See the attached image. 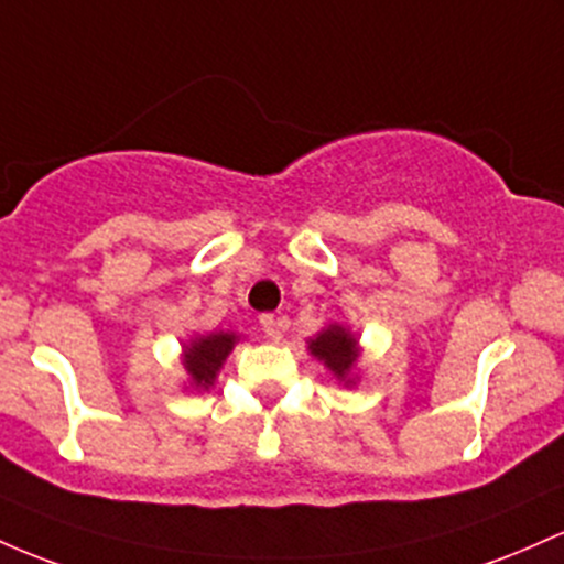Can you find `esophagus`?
Returning <instances> with one entry per match:
<instances>
[{"label":"esophagus","mask_w":564,"mask_h":564,"mask_svg":"<svg viewBox=\"0 0 564 564\" xmlns=\"http://www.w3.org/2000/svg\"><path fill=\"white\" fill-rule=\"evenodd\" d=\"M258 322H261V330L265 333V338H269V340H280L282 338V319H276L274 314H263Z\"/></svg>","instance_id":"obj_1"}]
</instances>
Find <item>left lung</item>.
<instances>
[{"label":"left lung","instance_id":"obj_1","mask_svg":"<svg viewBox=\"0 0 564 564\" xmlns=\"http://www.w3.org/2000/svg\"><path fill=\"white\" fill-rule=\"evenodd\" d=\"M308 349H312L314 357L325 359V365L340 378L349 376V367L357 362V340L349 330L338 325L327 327L319 338L308 344Z\"/></svg>","mask_w":564,"mask_h":564}]
</instances>
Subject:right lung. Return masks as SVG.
I'll use <instances>...</instances> for the list:
<instances>
[{
    "label": "right lung",
    "mask_w": 564,
    "mask_h": 564,
    "mask_svg": "<svg viewBox=\"0 0 564 564\" xmlns=\"http://www.w3.org/2000/svg\"><path fill=\"white\" fill-rule=\"evenodd\" d=\"M234 340L237 338L231 333H213L205 335V338H197L188 346L183 362H186V370L194 378V383L202 386V389H207L213 383L215 372L220 370L224 359L234 349Z\"/></svg>",
    "instance_id": "obj_1"
}]
</instances>
